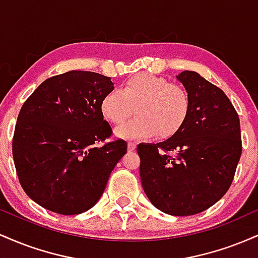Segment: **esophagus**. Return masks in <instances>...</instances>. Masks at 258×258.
<instances>
[{"instance_id":"obj_1","label":"esophagus","mask_w":258,"mask_h":258,"mask_svg":"<svg viewBox=\"0 0 258 258\" xmlns=\"http://www.w3.org/2000/svg\"><path fill=\"white\" fill-rule=\"evenodd\" d=\"M136 148H137V144L133 143V142H130V143L127 144V149H128V152H133V150H136Z\"/></svg>"}]
</instances>
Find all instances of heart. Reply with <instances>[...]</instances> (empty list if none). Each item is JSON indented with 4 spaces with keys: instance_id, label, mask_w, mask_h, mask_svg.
Returning <instances> with one entry per match:
<instances>
[{
    "instance_id": "b5f03b06",
    "label": "heart",
    "mask_w": 258,
    "mask_h": 258,
    "mask_svg": "<svg viewBox=\"0 0 258 258\" xmlns=\"http://www.w3.org/2000/svg\"><path fill=\"white\" fill-rule=\"evenodd\" d=\"M135 120L116 128L122 139H146L158 136L167 139L184 125L190 111V97L184 88L170 84L166 79L152 74H137L121 87L106 93L100 111L114 125H121L132 116Z\"/></svg>"
}]
</instances>
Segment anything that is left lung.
<instances>
[{
	"instance_id": "1",
	"label": "left lung",
	"mask_w": 258,
	"mask_h": 258,
	"mask_svg": "<svg viewBox=\"0 0 258 258\" xmlns=\"http://www.w3.org/2000/svg\"><path fill=\"white\" fill-rule=\"evenodd\" d=\"M176 78L190 97V111L172 137L139 144V173L156 209L190 216L215 205L232 184L241 155L240 122L221 88L195 72Z\"/></svg>"
}]
</instances>
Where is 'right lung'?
<instances>
[{
  "instance_id": "right-lung-1",
  "label": "right lung",
  "mask_w": 258,
  "mask_h": 258,
  "mask_svg": "<svg viewBox=\"0 0 258 258\" xmlns=\"http://www.w3.org/2000/svg\"><path fill=\"white\" fill-rule=\"evenodd\" d=\"M114 90L108 76L73 70L43 81L18 115L13 160L28 197L59 215H79L97 204L111 171L127 152L111 135L100 103Z\"/></svg>"
}]
</instances>
